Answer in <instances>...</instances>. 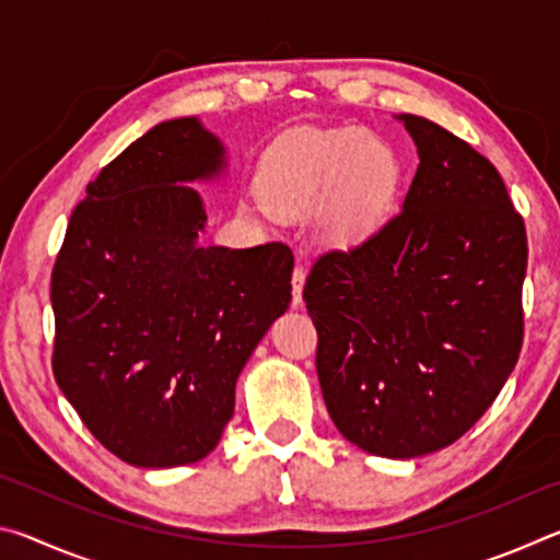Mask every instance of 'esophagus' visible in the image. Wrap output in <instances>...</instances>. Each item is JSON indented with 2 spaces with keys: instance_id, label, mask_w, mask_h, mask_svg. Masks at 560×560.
Segmentation results:
<instances>
[{
  "instance_id": "1",
  "label": "esophagus",
  "mask_w": 560,
  "mask_h": 560,
  "mask_svg": "<svg viewBox=\"0 0 560 560\" xmlns=\"http://www.w3.org/2000/svg\"><path fill=\"white\" fill-rule=\"evenodd\" d=\"M303 281H306V271H303V267H296L291 273V303L293 306H301L303 303Z\"/></svg>"
}]
</instances>
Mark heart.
Masks as SVG:
<instances>
[{
    "instance_id": "b5f03b06",
    "label": "heart",
    "mask_w": 560,
    "mask_h": 560,
    "mask_svg": "<svg viewBox=\"0 0 560 560\" xmlns=\"http://www.w3.org/2000/svg\"><path fill=\"white\" fill-rule=\"evenodd\" d=\"M264 202L283 214L318 210V232L338 246L381 230L397 195V160L373 132L306 130L269 150L259 173Z\"/></svg>"
}]
</instances>
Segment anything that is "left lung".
Wrapping results in <instances>:
<instances>
[{
	"label": "left lung",
	"mask_w": 560,
	"mask_h": 560,
	"mask_svg": "<svg viewBox=\"0 0 560 560\" xmlns=\"http://www.w3.org/2000/svg\"><path fill=\"white\" fill-rule=\"evenodd\" d=\"M420 165L402 210L311 269L328 415L360 450L412 459L457 442L514 371L526 226L497 167L438 122L400 113Z\"/></svg>",
	"instance_id": "1"
}]
</instances>
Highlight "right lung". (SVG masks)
Returning <instances> with one entry per match:
<instances>
[{"mask_svg":"<svg viewBox=\"0 0 560 560\" xmlns=\"http://www.w3.org/2000/svg\"><path fill=\"white\" fill-rule=\"evenodd\" d=\"M226 170L197 118L158 122L101 170L51 273L54 377L103 447L145 469L205 459L234 385L291 301L293 254L202 246L189 183Z\"/></svg>","mask_w":560,"mask_h":560,"instance_id":"add662e5","label":"right lung"}]
</instances>
